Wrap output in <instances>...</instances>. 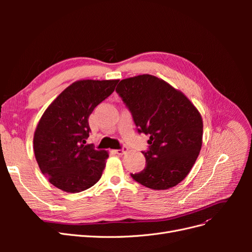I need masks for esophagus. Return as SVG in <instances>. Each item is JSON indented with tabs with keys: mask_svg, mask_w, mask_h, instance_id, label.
<instances>
[{
	"mask_svg": "<svg viewBox=\"0 0 252 252\" xmlns=\"http://www.w3.org/2000/svg\"><path fill=\"white\" fill-rule=\"evenodd\" d=\"M126 152H127V147H122L121 149L116 150V154H117V155H120V156L126 154Z\"/></svg>",
	"mask_w": 252,
	"mask_h": 252,
	"instance_id": "obj_1",
	"label": "esophagus"
}]
</instances>
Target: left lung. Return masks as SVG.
I'll return each instance as SVG.
<instances>
[{"label":"left lung","mask_w":252,"mask_h":252,"mask_svg":"<svg viewBox=\"0 0 252 252\" xmlns=\"http://www.w3.org/2000/svg\"><path fill=\"white\" fill-rule=\"evenodd\" d=\"M139 133L149 134L142 151L146 166L131 178L164 190L178 185L194 165L202 147L203 121L193 104L168 83L143 74L122 80L116 88Z\"/></svg>","instance_id":"obj_1"}]
</instances>
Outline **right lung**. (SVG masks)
Listing matches in <instances>:
<instances>
[{"label":"right lung","instance_id":"add662e5","mask_svg":"<svg viewBox=\"0 0 252 252\" xmlns=\"http://www.w3.org/2000/svg\"><path fill=\"white\" fill-rule=\"evenodd\" d=\"M118 82H74L44 112L34 132L33 149L42 173L53 186L81 192L101 179L108 154L86 144L91 131L88 118Z\"/></svg>","mask_w":252,"mask_h":252}]
</instances>
